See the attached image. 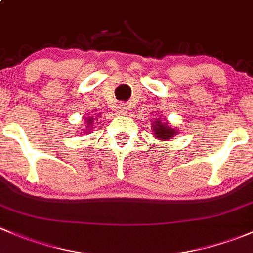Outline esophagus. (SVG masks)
Listing matches in <instances>:
<instances>
[{
    "instance_id": "34e87169",
    "label": "esophagus",
    "mask_w": 253,
    "mask_h": 253,
    "mask_svg": "<svg viewBox=\"0 0 253 253\" xmlns=\"http://www.w3.org/2000/svg\"><path fill=\"white\" fill-rule=\"evenodd\" d=\"M117 112H119V115H126L127 114L126 105H125V104H120L119 110H117Z\"/></svg>"
}]
</instances>
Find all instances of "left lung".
<instances>
[{
	"label": "left lung",
	"instance_id": "left-lung-1",
	"mask_svg": "<svg viewBox=\"0 0 253 253\" xmlns=\"http://www.w3.org/2000/svg\"><path fill=\"white\" fill-rule=\"evenodd\" d=\"M152 131L154 138L159 141H169L178 133L177 129L168 124V121H164V119H160V116L152 122Z\"/></svg>",
	"mask_w": 253,
	"mask_h": 253
}]
</instances>
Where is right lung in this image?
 <instances>
[{
    "mask_svg": "<svg viewBox=\"0 0 253 253\" xmlns=\"http://www.w3.org/2000/svg\"><path fill=\"white\" fill-rule=\"evenodd\" d=\"M99 117V115H95V116H91V115H89V116H86V117H84V129H83V133H90L91 131H93V128H94V125H93V122H94V119H98ZM82 133V132H81Z\"/></svg>",
    "mask_w": 253,
    "mask_h": 253,
    "instance_id": "obj_1",
    "label": "right lung"
}]
</instances>
